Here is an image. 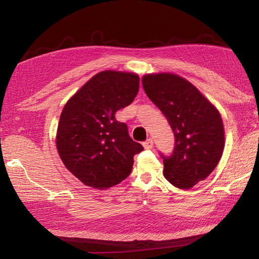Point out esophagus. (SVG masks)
Returning a JSON list of instances; mask_svg holds the SVG:
<instances>
[{
    "label": "esophagus",
    "instance_id": "obj_1",
    "mask_svg": "<svg viewBox=\"0 0 259 259\" xmlns=\"http://www.w3.org/2000/svg\"><path fill=\"white\" fill-rule=\"evenodd\" d=\"M143 146L145 150H152L153 146H154V143H153V139H147L146 142L143 143Z\"/></svg>",
    "mask_w": 259,
    "mask_h": 259
}]
</instances>
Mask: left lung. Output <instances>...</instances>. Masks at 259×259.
Returning <instances> with one entry per match:
<instances>
[{"mask_svg":"<svg viewBox=\"0 0 259 259\" xmlns=\"http://www.w3.org/2000/svg\"><path fill=\"white\" fill-rule=\"evenodd\" d=\"M147 97L164 114L175 135V148L163 159V176L182 190L204 181L216 168L225 146L218 109L185 78L172 73L146 74Z\"/></svg>","mask_w":259,"mask_h":259,"instance_id":"8db88e82","label":"left lung"}]
</instances>
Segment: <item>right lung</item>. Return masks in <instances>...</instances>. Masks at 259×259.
<instances>
[{"instance_id": "1", "label": "right lung", "mask_w": 259, "mask_h": 259, "mask_svg": "<svg viewBox=\"0 0 259 259\" xmlns=\"http://www.w3.org/2000/svg\"><path fill=\"white\" fill-rule=\"evenodd\" d=\"M139 90L135 73L103 71L82 85L60 114L56 146L63 163L78 181L96 190L129 176L134 155L143 151L115 113L134 102Z\"/></svg>"}]
</instances>
